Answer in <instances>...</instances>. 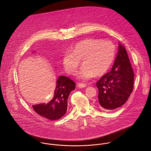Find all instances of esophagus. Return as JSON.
I'll return each mask as SVG.
<instances>
[{
  "mask_svg": "<svg viewBox=\"0 0 151 151\" xmlns=\"http://www.w3.org/2000/svg\"><path fill=\"white\" fill-rule=\"evenodd\" d=\"M77 86L78 88H84L86 86V85L85 84H83V83H78L77 84Z\"/></svg>",
  "mask_w": 151,
  "mask_h": 151,
  "instance_id": "esophagus-1",
  "label": "esophagus"
}]
</instances>
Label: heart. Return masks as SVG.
<instances>
[{
    "instance_id": "heart-1",
    "label": "heart",
    "mask_w": 151,
    "mask_h": 151,
    "mask_svg": "<svg viewBox=\"0 0 151 151\" xmlns=\"http://www.w3.org/2000/svg\"><path fill=\"white\" fill-rule=\"evenodd\" d=\"M72 51H65L62 57V65L65 71L74 74L83 59V65L77 77L88 80L105 73L113 63L116 55L115 45L109 41L86 39L76 43Z\"/></svg>"
}]
</instances>
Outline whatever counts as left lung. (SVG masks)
<instances>
[{
  "mask_svg": "<svg viewBox=\"0 0 151 151\" xmlns=\"http://www.w3.org/2000/svg\"><path fill=\"white\" fill-rule=\"evenodd\" d=\"M134 79L127 52L125 47L119 42L117 55L111 71L96 83L101 107L111 110L123 106L132 91Z\"/></svg>",
  "mask_w": 151,
  "mask_h": 151,
  "instance_id": "obj_1",
  "label": "left lung"
}]
</instances>
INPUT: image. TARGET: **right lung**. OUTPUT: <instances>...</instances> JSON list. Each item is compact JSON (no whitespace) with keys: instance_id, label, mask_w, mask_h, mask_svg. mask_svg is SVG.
<instances>
[{"instance_id":"right-lung-1","label":"right lung","mask_w":151,"mask_h":151,"mask_svg":"<svg viewBox=\"0 0 151 151\" xmlns=\"http://www.w3.org/2000/svg\"><path fill=\"white\" fill-rule=\"evenodd\" d=\"M53 98L47 104L32 105L38 114L50 120L62 118L67 110V101L70 92L76 88V83L65 76H59L57 81Z\"/></svg>"}]
</instances>
